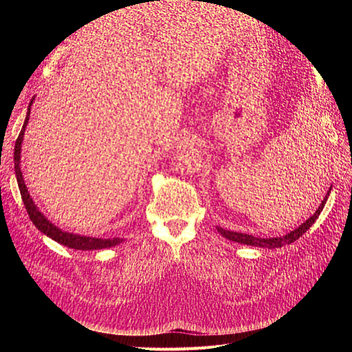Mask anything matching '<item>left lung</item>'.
<instances>
[{
	"label": "left lung",
	"mask_w": 352,
	"mask_h": 352,
	"mask_svg": "<svg viewBox=\"0 0 352 352\" xmlns=\"http://www.w3.org/2000/svg\"><path fill=\"white\" fill-rule=\"evenodd\" d=\"M330 190H332V188H329L326 197H324L323 201H322V204L318 206V208L316 210V212H314V214H313L310 219H307L301 226H298L296 229H294V230L289 232V233H286V235H283V236H276V238H258V236L248 235V233H239V232H233V230L223 229V228H220V226H217V232L221 233V236H225V238L229 239V241L238 242V243H243V245H251V247H260V248H269V250L280 248V247H283V245H289V243L295 242L298 238L302 236L304 233L313 226V223L318 219V216H320V212H322L323 208H324V204H326V201H327V198H329Z\"/></svg>",
	"instance_id": "8db88e82"
}]
</instances>
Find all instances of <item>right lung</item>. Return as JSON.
Instances as JSON below:
<instances>
[{"label":"right lung","instance_id":"right-lung-1","mask_svg":"<svg viewBox=\"0 0 352 352\" xmlns=\"http://www.w3.org/2000/svg\"><path fill=\"white\" fill-rule=\"evenodd\" d=\"M34 100L35 98H32V101L29 102L26 119H25V123L22 126V131H20V133L17 136L16 146H14V172H16L17 185H19V189H20V195H22L23 204L26 207L29 219L38 228V230H41L42 233H44V235H47L52 241H56V242H58L61 245H65V247L73 248V250H82V251L104 250V248H111V247H116V245L122 243L123 239H120V238H113V239L92 238V236H83V235H78V233L61 230L58 226L54 225V223H51L44 214H42V211L36 207L34 199H32L29 190H28V188L25 185V179H23V175H22V167H20V157H22V155H20V153H22V142H23L25 131H26V124L29 122L30 105L34 104Z\"/></svg>","mask_w":352,"mask_h":352}]
</instances>
